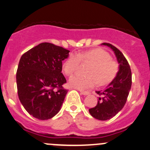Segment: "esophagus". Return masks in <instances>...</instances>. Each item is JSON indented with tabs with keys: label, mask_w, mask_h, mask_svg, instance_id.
Listing matches in <instances>:
<instances>
[{
	"label": "esophagus",
	"mask_w": 150,
	"mask_h": 150,
	"mask_svg": "<svg viewBox=\"0 0 150 150\" xmlns=\"http://www.w3.org/2000/svg\"><path fill=\"white\" fill-rule=\"evenodd\" d=\"M80 92H81V94H83V95H88L89 94V91H82V90H80Z\"/></svg>",
	"instance_id": "34e87169"
}]
</instances>
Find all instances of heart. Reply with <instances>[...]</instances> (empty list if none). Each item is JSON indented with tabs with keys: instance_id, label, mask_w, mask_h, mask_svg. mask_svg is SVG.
<instances>
[{
	"instance_id": "1",
	"label": "heart",
	"mask_w": 150,
	"mask_h": 150,
	"mask_svg": "<svg viewBox=\"0 0 150 150\" xmlns=\"http://www.w3.org/2000/svg\"><path fill=\"white\" fill-rule=\"evenodd\" d=\"M88 62L91 65L87 69V76L75 74L69 78V86L78 89L94 87L96 83L104 86L111 82L117 76L119 65L111 60V56L103 49L97 48L71 54L62 64V69L66 75L73 73L80 62Z\"/></svg>"
}]
</instances>
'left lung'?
Instances as JSON below:
<instances>
[{"mask_svg":"<svg viewBox=\"0 0 150 150\" xmlns=\"http://www.w3.org/2000/svg\"><path fill=\"white\" fill-rule=\"evenodd\" d=\"M102 45L112 49L120 64L117 76L107 88L96 91L102 97H99L95 107L88 110L94 118L105 121L117 115L124 107L131 88L132 73L127 59L119 49L109 43Z\"/></svg>","mask_w":150,"mask_h":150,"instance_id":"left-lung-1","label":"left lung"}]
</instances>
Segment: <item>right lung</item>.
<instances>
[{
	"label": "right lung",
	"mask_w": 150,
	"mask_h": 150,
	"mask_svg": "<svg viewBox=\"0 0 150 150\" xmlns=\"http://www.w3.org/2000/svg\"><path fill=\"white\" fill-rule=\"evenodd\" d=\"M69 50L43 42L20 58L16 79L20 103L29 114L40 120L51 119L59 113L67 90L62 62Z\"/></svg>",
	"instance_id": "right-lung-1"
}]
</instances>
